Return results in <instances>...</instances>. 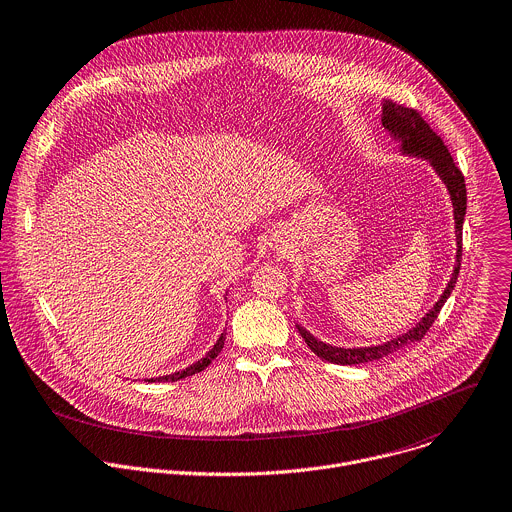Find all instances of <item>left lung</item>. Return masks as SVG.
<instances>
[{
  "label": "left lung",
  "instance_id": "left-lung-1",
  "mask_svg": "<svg viewBox=\"0 0 512 512\" xmlns=\"http://www.w3.org/2000/svg\"><path fill=\"white\" fill-rule=\"evenodd\" d=\"M382 126L386 128V132L394 140L400 142V152L402 154L418 156V158H424L426 162H430V166L436 170V175L440 177V181L446 185L450 201H452V209H454L456 263H454L450 281H448L446 289L442 291V295L438 297V301L434 303V307L412 329H408L406 333L390 339V342H386L382 346L335 348V346L319 342V339L313 337L305 327L297 325V331L305 339V344L309 346V350L317 358H321L325 362H331V364H337V366H354V364L374 362V360H380L388 354L398 352L404 346L420 342V339L426 335V331L432 327L434 319L438 317L442 305L450 297V293L456 285V279H458V271H460L462 223H464V215H466V185H464V177L460 173V168L454 164V158L450 156L442 138L428 126V122L420 116L418 110L406 108V106L396 104L392 100H384L382 102Z\"/></svg>",
  "mask_w": 512,
  "mask_h": 512
}]
</instances>
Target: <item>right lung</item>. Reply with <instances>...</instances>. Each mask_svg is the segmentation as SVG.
<instances>
[{"label":"right lung","instance_id":"add662e5","mask_svg":"<svg viewBox=\"0 0 512 512\" xmlns=\"http://www.w3.org/2000/svg\"><path fill=\"white\" fill-rule=\"evenodd\" d=\"M225 331L221 333V337L217 339V344L209 350V354L205 356V358H201L199 362H195L193 366H189L187 370H181V372H175V374H170V376H160V378H150L148 382H177V380H183V378H187V376H193V374H199V372H203L219 354H221V350H223V346H225Z\"/></svg>","mask_w":512,"mask_h":512}]
</instances>
